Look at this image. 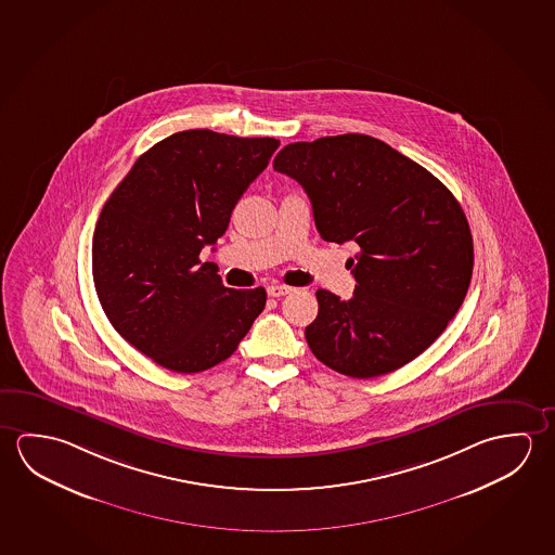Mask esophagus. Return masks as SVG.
Returning <instances> with one entry per match:
<instances>
[{"instance_id":"34e87169","label":"esophagus","mask_w":555,"mask_h":555,"mask_svg":"<svg viewBox=\"0 0 555 555\" xmlns=\"http://www.w3.org/2000/svg\"><path fill=\"white\" fill-rule=\"evenodd\" d=\"M269 296H273V298H282V296H286V294H291V286H284V284H271L269 288Z\"/></svg>"}]
</instances>
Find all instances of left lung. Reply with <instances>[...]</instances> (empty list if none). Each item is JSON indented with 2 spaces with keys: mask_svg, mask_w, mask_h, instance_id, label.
I'll return each mask as SVG.
<instances>
[{
  "mask_svg": "<svg viewBox=\"0 0 555 555\" xmlns=\"http://www.w3.org/2000/svg\"><path fill=\"white\" fill-rule=\"evenodd\" d=\"M273 166L306 190L323 240L360 246L350 259L354 296L315 292L311 352L356 379L412 362L446 331L473 279L459 201L424 166L360 133L291 143Z\"/></svg>",
  "mask_w": 555,
  "mask_h": 555,
  "instance_id": "left-lung-1",
  "label": "left lung"
}]
</instances>
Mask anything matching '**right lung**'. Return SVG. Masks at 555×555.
<instances>
[{
  "label": "right lung",
  "mask_w": 555,
  "mask_h": 555,
  "mask_svg": "<svg viewBox=\"0 0 555 555\" xmlns=\"http://www.w3.org/2000/svg\"><path fill=\"white\" fill-rule=\"evenodd\" d=\"M281 141L190 129L137 158L104 203L92 236V279L112 327L178 373L224 362L263 311L267 292L227 288L201 249Z\"/></svg>",
  "instance_id": "obj_1"
}]
</instances>
